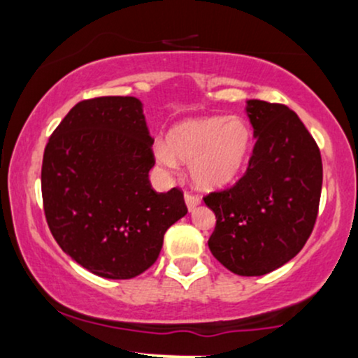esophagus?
<instances>
[{
	"mask_svg": "<svg viewBox=\"0 0 358 358\" xmlns=\"http://www.w3.org/2000/svg\"><path fill=\"white\" fill-rule=\"evenodd\" d=\"M185 203H187L188 210L193 212L200 205V199L196 195H192V193H185Z\"/></svg>",
	"mask_w": 358,
	"mask_h": 358,
	"instance_id": "34e87169",
	"label": "esophagus"
}]
</instances>
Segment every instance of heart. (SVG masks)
<instances>
[{"label":"heart","instance_id":"b5f03b06","mask_svg":"<svg viewBox=\"0 0 358 358\" xmlns=\"http://www.w3.org/2000/svg\"><path fill=\"white\" fill-rule=\"evenodd\" d=\"M252 129L242 117H193L171 127L166 143L155 141L153 158L171 171L178 162L185 163L192 183L212 192L236 182L248 163Z\"/></svg>","mask_w":358,"mask_h":358}]
</instances>
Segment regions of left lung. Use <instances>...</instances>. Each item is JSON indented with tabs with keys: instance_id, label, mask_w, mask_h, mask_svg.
Masks as SVG:
<instances>
[{
	"instance_id": "1",
	"label": "left lung",
	"mask_w": 358,
	"mask_h": 358,
	"mask_svg": "<svg viewBox=\"0 0 358 358\" xmlns=\"http://www.w3.org/2000/svg\"><path fill=\"white\" fill-rule=\"evenodd\" d=\"M256 146L245 175L205 196L215 213L208 239L213 257L239 276H262L306 244L318 213L323 166L301 119L282 104H245Z\"/></svg>"
}]
</instances>
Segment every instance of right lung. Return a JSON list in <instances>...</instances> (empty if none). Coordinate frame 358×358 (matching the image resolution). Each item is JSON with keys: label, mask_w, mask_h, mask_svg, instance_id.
Returning <instances> with one entry per match:
<instances>
[{"label": "right lung", "mask_w": 358, "mask_h": 358, "mask_svg": "<svg viewBox=\"0 0 358 358\" xmlns=\"http://www.w3.org/2000/svg\"><path fill=\"white\" fill-rule=\"evenodd\" d=\"M153 138L136 97H96L69 110L43 153L42 196L57 244L106 279L155 264L170 225L187 215L178 188H151Z\"/></svg>", "instance_id": "1"}]
</instances>
